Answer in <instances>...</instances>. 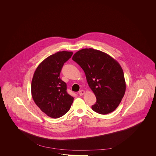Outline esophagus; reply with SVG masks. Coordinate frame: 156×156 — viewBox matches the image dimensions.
<instances>
[{"label": "esophagus", "mask_w": 156, "mask_h": 156, "mask_svg": "<svg viewBox=\"0 0 156 156\" xmlns=\"http://www.w3.org/2000/svg\"><path fill=\"white\" fill-rule=\"evenodd\" d=\"M85 91L84 90H80L79 91V95L80 96H82L85 94Z\"/></svg>", "instance_id": "34e87169"}]
</instances>
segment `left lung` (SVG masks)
<instances>
[{
	"instance_id": "left-lung-1",
	"label": "left lung",
	"mask_w": 156,
	"mask_h": 156,
	"mask_svg": "<svg viewBox=\"0 0 156 156\" xmlns=\"http://www.w3.org/2000/svg\"><path fill=\"white\" fill-rule=\"evenodd\" d=\"M73 60L83 69L90 88L96 98L92 109L100 114L113 112L119 106L126 90L123 69L113 57L99 50L84 48Z\"/></svg>"
}]
</instances>
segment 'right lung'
Listing matches in <instances>:
<instances>
[{"instance_id":"add662e5","label":"right lung","mask_w":156,"mask_h":156,"mask_svg":"<svg viewBox=\"0 0 156 156\" xmlns=\"http://www.w3.org/2000/svg\"><path fill=\"white\" fill-rule=\"evenodd\" d=\"M73 52L60 51L47 57L37 67L31 83L34 103L47 116L58 118L70 110L73 98L67 93L66 83L60 79L63 64Z\"/></svg>"}]
</instances>
